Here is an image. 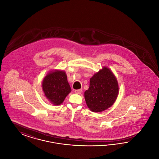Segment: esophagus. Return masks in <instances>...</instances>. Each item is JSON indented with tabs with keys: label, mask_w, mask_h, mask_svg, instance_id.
I'll use <instances>...</instances> for the list:
<instances>
[{
	"label": "esophagus",
	"mask_w": 159,
	"mask_h": 159,
	"mask_svg": "<svg viewBox=\"0 0 159 159\" xmlns=\"http://www.w3.org/2000/svg\"><path fill=\"white\" fill-rule=\"evenodd\" d=\"M82 89H77V90L75 91V92L76 93H77V94H80V93H82Z\"/></svg>",
	"instance_id": "esophagus-1"
}]
</instances>
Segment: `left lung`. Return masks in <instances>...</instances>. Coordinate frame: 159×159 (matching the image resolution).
I'll list each match as a JSON object with an SVG mask.
<instances>
[{"label": "left lung", "mask_w": 159, "mask_h": 159, "mask_svg": "<svg viewBox=\"0 0 159 159\" xmlns=\"http://www.w3.org/2000/svg\"><path fill=\"white\" fill-rule=\"evenodd\" d=\"M119 85L116 76L104 67L90 79L89 88L84 92V99L93 112H101L113 106L117 98Z\"/></svg>", "instance_id": "8db88e82"}]
</instances>
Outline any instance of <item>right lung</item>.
Here are the masks:
<instances>
[{"instance_id": "1", "label": "right lung", "mask_w": 159, "mask_h": 159, "mask_svg": "<svg viewBox=\"0 0 159 159\" xmlns=\"http://www.w3.org/2000/svg\"><path fill=\"white\" fill-rule=\"evenodd\" d=\"M42 89L46 98L55 106L61 104L71 91L66 72L61 70L52 71L45 77Z\"/></svg>"}]
</instances>
